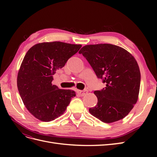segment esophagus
<instances>
[{
	"mask_svg": "<svg viewBox=\"0 0 157 157\" xmlns=\"http://www.w3.org/2000/svg\"><path fill=\"white\" fill-rule=\"evenodd\" d=\"M88 93V90H77V94L80 95V96H84Z\"/></svg>",
	"mask_w": 157,
	"mask_h": 157,
	"instance_id": "obj_1",
	"label": "esophagus"
}]
</instances>
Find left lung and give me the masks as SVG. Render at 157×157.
I'll return each instance as SVG.
<instances>
[{"instance_id": "left-lung-1", "label": "left lung", "mask_w": 157, "mask_h": 157, "mask_svg": "<svg viewBox=\"0 0 157 157\" xmlns=\"http://www.w3.org/2000/svg\"><path fill=\"white\" fill-rule=\"evenodd\" d=\"M78 53L106 84L105 88L94 91L98 103L89 112L105 123L122 119L138 98L141 75L136 60L124 48L110 44L86 45Z\"/></svg>"}]
</instances>
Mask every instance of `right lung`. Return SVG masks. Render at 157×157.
Here are the masks:
<instances>
[{"label":"right lung","instance_id":"add662e5","mask_svg":"<svg viewBox=\"0 0 157 157\" xmlns=\"http://www.w3.org/2000/svg\"><path fill=\"white\" fill-rule=\"evenodd\" d=\"M61 42H42L27 51L18 72L17 85L25 106L37 119L50 122L63 115L75 92L52 84L56 71L81 48Z\"/></svg>","mask_w":157,"mask_h":157}]
</instances>
